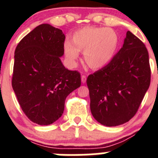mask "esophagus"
Wrapping results in <instances>:
<instances>
[{
    "label": "esophagus",
    "mask_w": 158,
    "mask_h": 158,
    "mask_svg": "<svg viewBox=\"0 0 158 158\" xmlns=\"http://www.w3.org/2000/svg\"><path fill=\"white\" fill-rule=\"evenodd\" d=\"M81 82H82V83H85V82H86V76H85V75H82V76H81Z\"/></svg>",
    "instance_id": "esophagus-1"
}]
</instances>
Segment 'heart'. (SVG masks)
I'll return each instance as SVG.
<instances>
[{"instance_id":"b5f03b06","label":"heart","mask_w":158,"mask_h":158,"mask_svg":"<svg viewBox=\"0 0 158 158\" xmlns=\"http://www.w3.org/2000/svg\"><path fill=\"white\" fill-rule=\"evenodd\" d=\"M73 43L66 41L64 51L67 59L74 63L79 52H84L85 61L89 68L98 69L112 59L117 47L118 36L106 27H85L73 35Z\"/></svg>"}]
</instances>
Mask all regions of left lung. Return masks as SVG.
I'll use <instances>...</instances> for the list:
<instances>
[{"instance_id":"obj_1","label":"left lung","mask_w":158,"mask_h":158,"mask_svg":"<svg viewBox=\"0 0 158 158\" xmlns=\"http://www.w3.org/2000/svg\"><path fill=\"white\" fill-rule=\"evenodd\" d=\"M150 78L147 49L128 31L123 46L109 63L88 77L93 117L107 127L128 122L139 110Z\"/></svg>"}]
</instances>
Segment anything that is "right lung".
I'll return each instance as SVG.
<instances>
[{"label": "right lung", "instance_id": "obj_1", "mask_svg": "<svg viewBox=\"0 0 158 158\" xmlns=\"http://www.w3.org/2000/svg\"><path fill=\"white\" fill-rule=\"evenodd\" d=\"M65 36L47 23L20 40L15 51L12 86L22 111L39 125L62 116L68 95L81 86V74L62 65Z\"/></svg>", "mask_w": 158, "mask_h": 158}]
</instances>
